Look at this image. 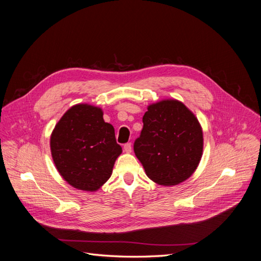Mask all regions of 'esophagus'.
<instances>
[{"label": "esophagus", "instance_id": "esophagus-1", "mask_svg": "<svg viewBox=\"0 0 261 261\" xmlns=\"http://www.w3.org/2000/svg\"><path fill=\"white\" fill-rule=\"evenodd\" d=\"M124 150L126 153H130L132 152V144L130 143H127L124 145Z\"/></svg>", "mask_w": 261, "mask_h": 261}]
</instances>
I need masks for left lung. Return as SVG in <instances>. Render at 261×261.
<instances>
[{
    "label": "left lung",
    "instance_id": "obj_1",
    "mask_svg": "<svg viewBox=\"0 0 261 261\" xmlns=\"http://www.w3.org/2000/svg\"><path fill=\"white\" fill-rule=\"evenodd\" d=\"M147 109L134 151L154 183L177 185L191 177L200 162L201 126L191 110L175 99L161 100Z\"/></svg>",
    "mask_w": 261,
    "mask_h": 261
}]
</instances>
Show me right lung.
<instances>
[{
  "mask_svg": "<svg viewBox=\"0 0 261 261\" xmlns=\"http://www.w3.org/2000/svg\"><path fill=\"white\" fill-rule=\"evenodd\" d=\"M50 147L61 176L85 192H96L106 183L122 153L102 109L87 103L73 106L61 117L51 134Z\"/></svg>",
  "mask_w": 261,
  "mask_h": 261,
  "instance_id": "1",
  "label": "right lung"
}]
</instances>
